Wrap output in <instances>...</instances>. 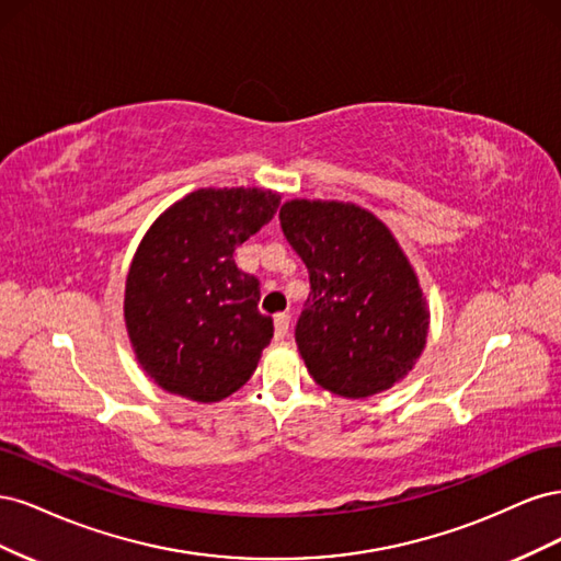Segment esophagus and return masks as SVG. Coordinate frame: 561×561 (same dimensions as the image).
Returning a JSON list of instances; mask_svg holds the SVG:
<instances>
[{
    "label": "esophagus",
    "instance_id": "esophagus-1",
    "mask_svg": "<svg viewBox=\"0 0 561 561\" xmlns=\"http://www.w3.org/2000/svg\"><path fill=\"white\" fill-rule=\"evenodd\" d=\"M274 328H276V339H283L287 334V330H290V316L278 313L274 318Z\"/></svg>",
    "mask_w": 561,
    "mask_h": 561
}]
</instances>
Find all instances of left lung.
Masks as SVG:
<instances>
[{
    "mask_svg": "<svg viewBox=\"0 0 561 561\" xmlns=\"http://www.w3.org/2000/svg\"><path fill=\"white\" fill-rule=\"evenodd\" d=\"M280 227L309 271L295 342L316 383L367 398L404 379L426 346L428 311L393 233L336 201H287Z\"/></svg>",
    "mask_w": 561,
    "mask_h": 561,
    "instance_id": "8db88e82",
    "label": "left lung"
}]
</instances>
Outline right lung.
<instances>
[{
    "instance_id": "add662e5",
    "label": "right lung",
    "mask_w": 561,
    "mask_h": 561,
    "mask_svg": "<svg viewBox=\"0 0 561 561\" xmlns=\"http://www.w3.org/2000/svg\"><path fill=\"white\" fill-rule=\"evenodd\" d=\"M260 190H198L147 231L126 278V328L147 375L168 393L217 402L239 390L274 336L260 280L233 252L278 210Z\"/></svg>"
}]
</instances>
